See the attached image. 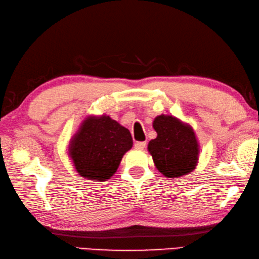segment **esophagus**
I'll list each match as a JSON object with an SVG mask.
<instances>
[{
    "label": "esophagus",
    "instance_id": "1",
    "mask_svg": "<svg viewBox=\"0 0 259 259\" xmlns=\"http://www.w3.org/2000/svg\"><path fill=\"white\" fill-rule=\"evenodd\" d=\"M145 146H146V142H136L134 144V148L136 150H143Z\"/></svg>",
    "mask_w": 259,
    "mask_h": 259
}]
</instances>
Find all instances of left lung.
<instances>
[{"mask_svg": "<svg viewBox=\"0 0 259 259\" xmlns=\"http://www.w3.org/2000/svg\"><path fill=\"white\" fill-rule=\"evenodd\" d=\"M152 126L157 138L150 141L148 151L158 171L169 179L193 172L199 159V142L193 126L164 114L155 117Z\"/></svg>", "mask_w": 259, "mask_h": 259, "instance_id": "1", "label": "left lung"}]
</instances>
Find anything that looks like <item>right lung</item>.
<instances>
[{
    "instance_id": "obj_1",
    "label": "right lung",
    "mask_w": 259,
    "mask_h": 259,
    "mask_svg": "<svg viewBox=\"0 0 259 259\" xmlns=\"http://www.w3.org/2000/svg\"><path fill=\"white\" fill-rule=\"evenodd\" d=\"M132 146L130 131L109 115H88L70 139L67 155L80 177L106 182Z\"/></svg>"
}]
</instances>
